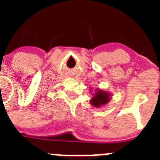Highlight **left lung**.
Wrapping results in <instances>:
<instances>
[{
	"label": "left lung",
	"instance_id": "obj_1",
	"mask_svg": "<svg viewBox=\"0 0 160 160\" xmlns=\"http://www.w3.org/2000/svg\"><path fill=\"white\" fill-rule=\"evenodd\" d=\"M109 97L110 94L104 92L102 90H98L95 95L93 97L90 102L94 107H98L102 105H104L109 102Z\"/></svg>",
	"mask_w": 160,
	"mask_h": 160
}]
</instances>
